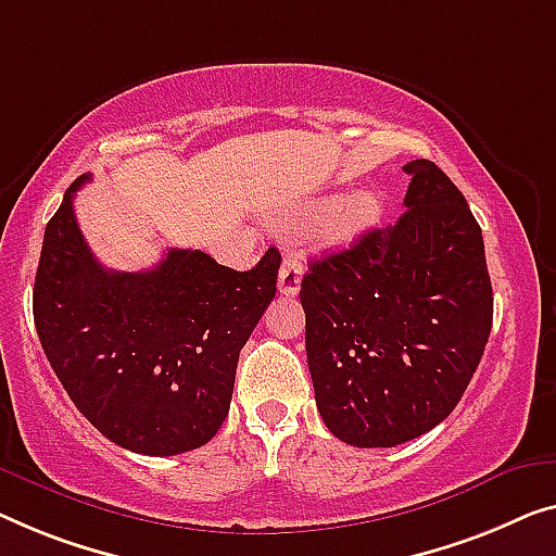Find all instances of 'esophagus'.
<instances>
[{
  "label": "esophagus",
  "mask_w": 556,
  "mask_h": 556,
  "mask_svg": "<svg viewBox=\"0 0 556 556\" xmlns=\"http://www.w3.org/2000/svg\"><path fill=\"white\" fill-rule=\"evenodd\" d=\"M302 262L296 260L294 254H287L285 260H281V267H279V279H277V287L281 294L287 296H294L300 292V285H302Z\"/></svg>",
  "instance_id": "obj_1"
}]
</instances>
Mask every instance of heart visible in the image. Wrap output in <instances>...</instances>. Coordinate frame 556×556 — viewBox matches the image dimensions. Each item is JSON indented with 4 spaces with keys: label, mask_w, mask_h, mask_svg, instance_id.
Listing matches in <instances>:
<instances>
[{
    "label": "heart",
    "mask_w": 556,
    "mask_h": 556,
    "mask_svg": "<svg viewBox=\"0 0 556 556\" xmlns=\"http://www.w3.org/2000/svg\"><path fill=\"white\" fill-rule=\"evenodd\" d=\"M317 206H312L309 212H306V217H309L312 212H317ZM384 212V204H382V197L377 192H369V189H364V192H354L350 197L339 199L329 206V210L321 214V219L317 222V237L321 242L327 244H334V247H342V244H350L357 239L359 235H364L369 227H375L379 217H382ZM302 219L296 217H289L285 219V225H300Z\"/></svg>",
    "instance_id": "b5f03b06"
}]
</instances>
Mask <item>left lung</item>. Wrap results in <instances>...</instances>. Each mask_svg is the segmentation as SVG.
Returning a JSON list of instances; mask_svg holds the SVG:
<instances>
[{
  "mask_svg": "<svg viewBox=\"0 0 556 556\" xmlns=\"http://www.w3.org/2000/svg\"><path fill=\"white\" fill-rule=\"evenodd\" d=\"M407 212L309 264L306 314L317 409L354 446H396L457 407L492 331L484 239L429 160L404 164Z\"/></svg>",
  "mask_w": 556,
  "mask_h": 556,
  "instance_id": "1",
  "label": "left lung"
}]
</instances>
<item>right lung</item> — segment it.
Segmentation results:
<instances>
[{
  "label": "right lung",
  "instance_id": "obj_1",
  "mask_svg": "<svg viewBox=\"0 0 556 556\" xmlns=\"http://www.w3.org/2000/svg\"><path fill=\"white\" fill-rule=\"evenodd\" d=\"M66 189L35 279V325L54 375L85 417L124 450L172 457L217 434L239 352L277 294L281 256L250 271L199 250H169L147 271L104 269Z\"/></svg>",
  "mask_w": 556,
  "mask_h": 556
}]
</instances>
